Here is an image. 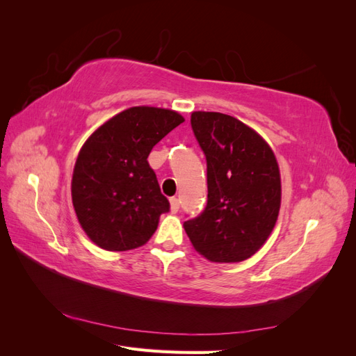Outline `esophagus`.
<instances>
[{
	"label": "esophagus",
	"mask_w": 356,
	"mask_h": 356,
	"mask_svg": "<svg viewBox=\"0 0 356 356\" xmlns=\"http://www.w3.org/2000/svg\"><path fill=\"white\" fill-rule=\"evenodd\" d=\"M169 202H170V211L174 213L178 212L179 211V200L177 197H170Z\"/></svg>",
	"instance_id": "1"
}]
</instances>
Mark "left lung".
<instances>
[{"mask_svg":"<svg viewBox=\"0 0 356 356\" xmlns=\"http://www.w3.org/2000/svg\"><path fill=\"white\" fill-rule=\"evenodd\" d=\"M191 127L207 157L208 203L184 222L195 250L213 263H239L270 236L281 208V174L254 129L221 113L195 111Z\"/></svg>","mask_w":356,"mask_h":356,"instance_id":"obj_1","label":"left lung"}]
</instances>
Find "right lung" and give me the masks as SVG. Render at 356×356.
I'll return each mask as SVG.
<instances>
[{"label":"right lung","mask_w":356,"mask_h":356,"mask_svg":"<svg viewBox=\"0 0 356 356\" xmlns=\"http://www.w3.org/2000/svg\"><path fill=\"white\" fill-rule=\"evenodd\" d=\"M182 122L177 111L132 106L96 129L81 147L71 182L72 204L83 230L102 250L143 246L169 211L147 159Z\"/></svg>","instance_id":"obj_1"}]
</instances>
